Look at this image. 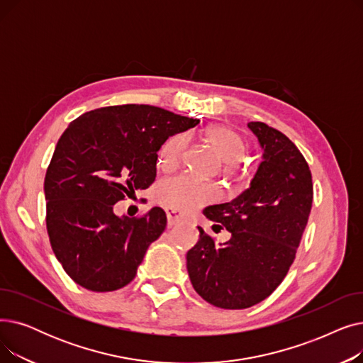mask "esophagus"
<instances>
[{
    "label": "esophagus",
    "mask_w": 363,
    "mask_h": 363,
    "mask_svg": "<svg viewBox=\"0 0 363 363\" xmlns=\"http://www.w3.org/2000/svg\"><path fill=\"white\" fill-rule=\"evenodd\" d=\"M166 216L169 226H174L181 220V212H178L177 208H166Z\"/></svg>",
    "instance_id": "esophagus-1"
}]
</instances>
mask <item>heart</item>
Returning a JSON list of instances; mask_svg holds the SVG:
<instances>
[{
	"instance_id": "heart-1",
	"label": "heart",
	"mask_w": 363,
	"mask_h": 363,
	"mask_svg": "<svg viewBox=\"0 0 363 363\" xmlns=\"http://www.w3.org/2000/svg\"><path fill=\"white\" fill-rule=\"evenodd\" d=\"M204 141L213 148L219 160L223 162V170L233 174L238 167V160L242 159L245 144L238 133L228 126H211L203 132ZM186 147L184 133L170 137L162 147L159 163L164 169L175 167ZM218 191L212 184L197 181L188 175H178L163 179L156 188L157 200L177 211H191L204 206L216 199Z\"/></svg>"
}]
</instances>
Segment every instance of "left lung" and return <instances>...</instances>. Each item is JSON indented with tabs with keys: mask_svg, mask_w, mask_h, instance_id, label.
I'll return each mask as SVG.
<instances>
[{
	"mask_svg": "<svg viewBox=\"0 0 363 363\" xmlns=\"http://www.w3.org/2000/svg\"><path fill=\"white\" fill-rule=\"evenodd\" d=\"M247 126L262 147L249 188L203 211L231 238L215 244L197 226L200 238L186 253L194 290L220 309L252 308L274 293L294 262L313 200L309 166L293 141L263 122Z\"/></svg>",
	"mask_w": 363,
	"mask_h": 363,
	"instance_id": "left-lung-1",
	"label": "left lung"
}]
</instances>
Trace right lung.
Masks as SVG:
<instances>
[{"label":"right lung","instance_id":"right-lung-1","mask_svg":"<svg viewBox=\"0 0 363 363\" xmlns=\"http://www.w3.org/2000/svg\"><path fill=\"white\" fill-rule=\"evenodd\" d=\"M200 121L145 104L111 106L73 121L47 169V231L52 252L81 287L104 293L137 275L148 245L166 228L160 207L140 218L113 207L156 179L157 152Z\"/></svg>","mask_w":363,"mask_h":363}]
</instances>
